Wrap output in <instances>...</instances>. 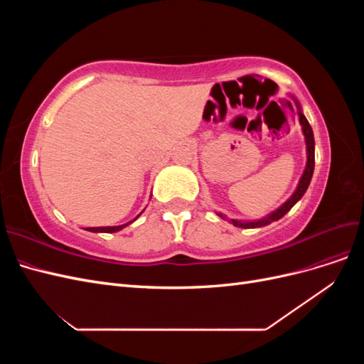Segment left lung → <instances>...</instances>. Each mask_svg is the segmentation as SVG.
Returning a JSON list of instances; mask_svg holds the SVG:
<instances>
[{"instance_id": "obj_1", "label": "left lung", "mask_w": 364, "mask_h": 364, "mask_svg": "<svg viewBox=\"0 0 364 364\" xmlns=\"http://www.w3.org/2000/svg\"><path fill=\"white\" fill-rule=\"evenodd\" d=\"M297 103V102H296ZM297 107H299V103H297ZM299 121L302 124V132L305 135V142H306V153H308V162H306V167H305V171L302 174L301 178V182L299 185H297V190L294 191V194L290 197V199L285 202L279 209H277L273 214H270L269 217L262 218V220H258V222H238V220H230V223H232L234 226H238V228H245V229H249V228H259V226H266L272 222H277V220H279L281 217H284L285 214H287L290 209L293 208V205L301 199V197L305 194L308 185H310L311 182V178H313V171H314V136H313V130H311V126L310 123H308L306 118L304 117V114L301 112L299 109ZM223 217V215H220ZM225 218V217H223Z\"/></svg>"}]
</instances>
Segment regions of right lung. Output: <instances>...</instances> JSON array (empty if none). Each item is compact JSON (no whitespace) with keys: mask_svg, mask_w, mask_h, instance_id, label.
I'll use <instances>...</instances> for the list:
<instances>
[{"mask_svg":"<svg viewBox=\"0 0 364 364\" xmlns=\"http://www.w3.org/2000/svg\"><path fill=\"white\" fill-rule=\"evenodd\" d=\"M130 223L132 222H129L126 225H121V226H107V228H86V230H91V232H117V230H121Z\"/></svg>","mask_w":364,"mask_h":364,"instance_id":"right-lung-1","label":"right lung"}]
</instances>
